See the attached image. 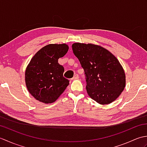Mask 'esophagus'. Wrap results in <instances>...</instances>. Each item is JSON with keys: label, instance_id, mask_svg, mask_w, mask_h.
I'll use <instances>...</instances> for the list:
<instances>
[{"label": "esophagus", "instance_id": "34e87169", "mask_svg": "<svg viewBox=\"0 0 147 147\" xmlns=\"http://www.w3.org/2000/svg\"><path fill=\"white\" fill-rule=\"evenodd\" d=\"M79 78V76H78V74H76L74 76V77L73 78H72L71 80H76V79H78Z\"/></svg>", "mask_w": 147, "mask_h": 147}]
</instances>
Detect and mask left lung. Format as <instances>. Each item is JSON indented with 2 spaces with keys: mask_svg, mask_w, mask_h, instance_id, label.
<instances>
[{
  "mask_svg": "<svg viewBox=\"0 0 147 147\" xmlns=\"http://www.w3.org/2000/svg\"><path fill=\"white\" fill-rule=\"evenodd\" d=\"M74 54L85 71L86 91L102 105L111 104L119 97L126 85V76L117 59L101 46L74 43Z\"/></svg>",
  "mask_w": 147,
  "mask_h": 147,
  "instance_id": "obj_1",
  "label": "left lung"
}]
</instances>
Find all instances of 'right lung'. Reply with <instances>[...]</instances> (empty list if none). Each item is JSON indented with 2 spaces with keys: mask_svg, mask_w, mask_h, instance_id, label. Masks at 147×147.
<instances>
[{
  "mask_svg": "<svg viewBox=\"0 0 147 147\" xmlns=\"http://www.w3.org/2000/svg\"><path fill=\"white\" fill-rule=\"evenodd\" d=\"M69 47L49 44L32 57L25 71V83L30 93L37 100L51 104L64 92L69 81L63 76L64 67L58 59L66 54Z\"/></svg>",
  "mask_w": 147,
  "mask_h": 147,
  "instance_id": "1",
  "label": "right lung"
}]
</instances>
